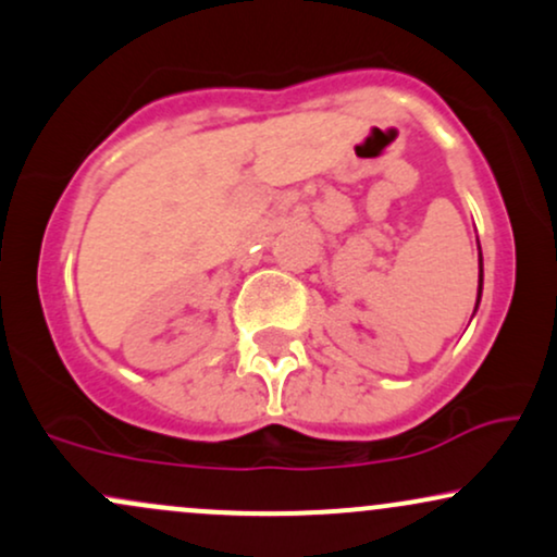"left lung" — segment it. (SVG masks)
Segmentation results:
<instances>
[{"label": "left lung", "mask_w": 557, "mask_h": 557, "mask_svg": "<svg viewBox=\"0 0 557 557\" xmlns=\"http://www.w3.org/2000/svg\"><path fill=\"white\" fill-rule=\"evenodd\" d=\"M480 297H482V252H480V286H476V305H480Z\"/></svg>", "instance_id": "1"}]
</instances>
